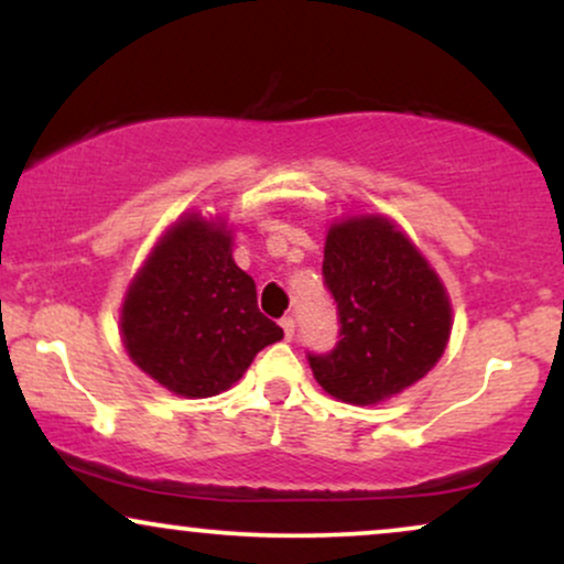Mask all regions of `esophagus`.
I'll return each mask as SVG.
<instances>
[{
  "label": "esophagus",
  "mask_w": 564,
  "mask_h": 564,
  "mask_svg": "<svg viewBox=\"0 0 564 564\" xmlns=\"http://www.w3.org/2000/svg\"><path fill=\"white\" fill-rule=\"evenodd\" d=\"M281 328H283V336H286V339H291V336H294L296 321L291 318V315H286V318H281Z\"/></svg>",
  "instance_id": "1"
}]
</instances>
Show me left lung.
<instances>
[{"instance_id":"obj_1","label":"left lung","mask_w":564,"mask_h":564,"mask_svg":"<svg viewBox=\"0 0 564 564\" xmlns=\"http://www.w3.org/2000/svg\"><path fill=\"white\" fill-rule=\"evenodd\" d=\"M323 283L339 310V341L307 360L332 398L379 403L416 384L445 352L451 302L443 281L387 217L332 225Z\"/></svg>"}]
</instances>
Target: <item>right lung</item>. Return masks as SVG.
Returning <instances> with one entry per match:
<instances>
[{"instance_id":"1","label":"right lung","mask_w":564,"mask_h":564,"mask_svg":"<svg viewBox=\"0 0 564 564\" xmlns=\"http://www.w3.org/2000/svg\"><path fill=\"white\" fill-rule=\"evenodd\" d=\"M121 339L140 371L183 398H212L283 339L232 262L225 223L187 215L161 236L121 304Z\"/></svg>"}]
</instances>
